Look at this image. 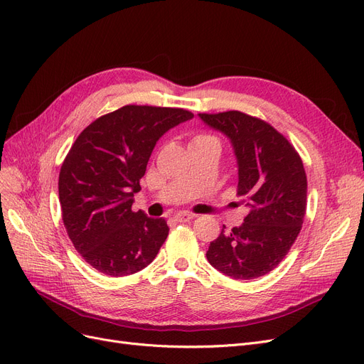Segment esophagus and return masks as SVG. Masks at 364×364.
I'll list each match as a JSON object with an SVG mask.
<instances>
[{"instance_id": "esophagus-1", "label": "esophagus", "mask_w": 364, "mask_h": 364, "mask_svg": "<svg viewBox=\"0 0 364 364\" xmlns=\"http://www.w3.org/2000/svg\"><path fill=\"white\" fill-rule=\"evenodd\" d=\"M196 215L194 213H191V212H178L176 215H174V221H178V223H185V221H190V220H193Z\"/></svg>"}]
</instances>
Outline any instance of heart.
<instances>
[{
  "instance_id": "1",
  "label": "heart",
  "mask_w": 364,
  "mask_h": 364,
  "mask_svg": "<svg viewBox=\"0 0 364 364\" xmlns=\"http://www.w3.org/2000/svg\"><path fill=\"white\" fill-rule=\"evenodd\" d=\"M205 140H216V139L209 136V134H197V136H194L193 143H196V141H205Z\"/></svg>"
}]
</instances>
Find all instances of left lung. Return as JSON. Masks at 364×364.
Instances as JSON below:
<instances>
[{
  "label": "left lung",
  "instance_id": "1",
  "mask_svg": "<svg viewBox=\"0 0 364 364\" xmlns=\"http://www.w3.org/2000/svg\"><path fill=\"white\" fill-rule=\"evenodd\" d=\"M232 144L237 166V196L250 213L240 227L224 228L210 242L208 261L232 279L248 281L272 272L291 250L306 213L308 181L301 158L266 121L239 110L198 113Z\"/></svg>",
  "mask_w": 364,
  "mask_h": 364
}]
</instances>
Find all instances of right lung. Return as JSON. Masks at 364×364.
<instances>
[{
	"label": "right lung",
	"instance_id": "obj_1",
	"mask_svg": "<svg viewBox=\"0 0 364 364\" xmlns=\"http://www.w3.org/2000/svg\"><path fill=\"white\" fill-rule=\"evenodd\" d=\"M191 118L185 109L128 105L100 116L73 143L58 181L63 221L73 246L98 272L133 274L166 242V220L134 212L133 197L158 139Z\"/></svg>",
	"mask_w": 364,
	"mask_h": 364
}]
</instances>
